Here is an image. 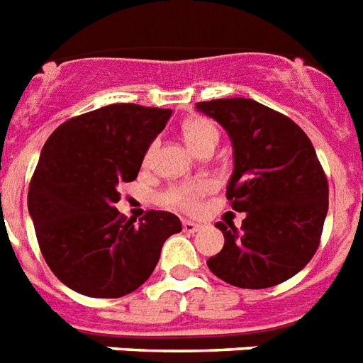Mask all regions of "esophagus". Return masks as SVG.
I'll list each match as a JSON object with an SVG mask.
<instances>
[{"instance_id":"1","label":"esophagus","mask_w":363,"mask_h":363,"mask_svg":"<svg viewBox=\"0 0 363 363\" xmlns=\"http://www.w3.org/2000/svg\"><path fill=\"white\" fill-rule=\"evenodd\" d=\"M182 226H184L185 233H194L200 230V224L193 223V220H184V223H182Z\"/></svg>"}]
</instances>
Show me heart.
Listing matches in <instances>:
<instances>
[{
    "label": "heart",
    "instance_id": "1",
    "mask_svg": "<svg viewBox=\"0 0 363 363\" xmlns=\"http://www.w3.org/2000/svg\"><path fill=\"white\" fill-rule=\"evenodd\" d=\"M182 133H184L187 145L194 150V152H200V150L215 148V145L218 143V130L213 122L206 118V116H194V118H189L182 125ZM155 143L148 146L145 154V164H148L152 161L155 154ZM213 189V184L209 179H194V182H182L178 185H172L161 194V202L167 203V206H172V208H179L184 211H199L200 206H202L203 196Z\"/></svg>",
    "mask_w": 363,
    "mask_h": 363
}]
</instances>
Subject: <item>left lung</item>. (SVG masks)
<instances>
[{
	"instance_id": "obj_1",
	"label": "left lung",
	"mask_w": 363,
	"mask_h": 363,
	"mask_svg": "<svg viewBox=\"0 0 363 363\" xmlns=\"http://www.w3.org/2000/svg\"><path fill=\"white\" fill-rule=\"evenodd\" d=\"M228 131L233 174L226 199L245 211L241 228L217 223L224 247L208 267L224 282L263 289L306 267L319 248L328 182L308 135L289 116L250 98L199 101Z\"/></svg>"
}]
</instances>
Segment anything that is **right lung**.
Segmentation results:
<instances>
[{"mask_svg": "<svg viewBox=\"0 0 363 363\" xmlns=\"http://www.w3.org/2000/svg\"><path fill=\"white\" fill-rule=\"evenodd\" d=\"M172 111L111 104L62 122L46 140L27 193L38 247L59 280L81 295L118 298L160 262L163 242L182 232L169 211L135 223L118 213V185L133 182L150 143Z\"/></svg>", "mask_w": 363, "mask_h": 363, "instance_id": "right-lung-1", "label": "right lung"}]
</instances>
